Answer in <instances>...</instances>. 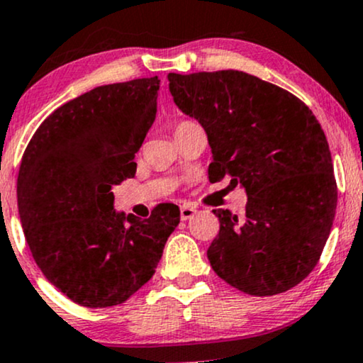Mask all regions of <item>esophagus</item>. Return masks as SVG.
I'll return each mask as SVG.
<instances>
[{"mask_svg":"<svg viewBox=\"0 0 363 363\" xmlns=\"http://www.w3.org/2000/svg\"><path fill=\"white\" fill-rule=\"evenodd\" d=\"M196 215V208L191 205L181 206V220H191Z\"/></svg>","mask_w":363,"mask_h":363,"instance_id":"esophagus-1","label":"esophagus"}]
</instances>
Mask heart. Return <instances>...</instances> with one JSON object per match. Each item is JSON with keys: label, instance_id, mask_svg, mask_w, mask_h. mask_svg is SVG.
Returning a JSON list of instances; mask_svg holds the SVG:
<instances>
[{"label": "heart", "instance_id": "heart-1", "mask_svg": "<svg viewBox=\"0 0 363 363\" xmlns=\"http://www.w3.org/2000/svg\"><path fill=\"white\" fill-rule=\"evenodd\" d=\"M186 124H189V123H181V124H179L177 128H181V126H186ZM177 128H176V129H177Z\"/></svg>", "mask_w": 363, "mask_h": 363}]
</instances>
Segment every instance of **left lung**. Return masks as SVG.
<instances>
[{
	"label": "left lung",
	"mask_w": 363,
	"mask_h": 363,
	"mask_svg": "<svg viewBox=\"0 0 363 363\" xmlns=\"http://www.w3.org/2000/svg\"><path fill=\"white\" fill-rule=\"evenodd\" d=\"M176 106L201 124L210 181L247 194L244 218L213 210V272L249 295H277L318 264L336 211V181L319 121L290 91L235 69L169 73Z\"/></svg>",
	"instance_id": "obj_1"
}]
</instances>
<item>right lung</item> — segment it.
<instances>
[{"label": "right lung", "mask_w": 363, "mask_h": 363, "mask_svg": "<svg viewBox=\"0 0 363 363\" xmlns=\"http://www.w3.org/2000/svg\"><path fill=\"white\" fill-rule=\"evenodd\" d=\"M160 80L97 86L40 124L20 164L16 196L23 234L44 277L83 307H112L147 283L181 211L150 218L114 210L112 187L133 162L157 114Z\"/></svg>", "instance_id": "right-lung-1"}]
</instances>
